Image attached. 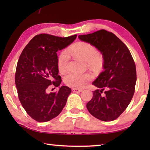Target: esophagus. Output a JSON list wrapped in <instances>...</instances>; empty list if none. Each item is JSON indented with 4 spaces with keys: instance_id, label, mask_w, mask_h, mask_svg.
<instances>
[{
    "instance_id": "1",
    "label": "esophagus",
    "mask_w": 150,
    "mask_h": 150,
    "mask_svg": "<svg viewBox=\"0 0 150 150\" xmlns=\"http://www.w3.org/2000/svg\"><path fill=\"white\" fill-rule=\"evenodd\" d=\"M83 89H77V88H73L72 89V91L73 92H81L83 91Z\"/></svg>"
}]
</instances>
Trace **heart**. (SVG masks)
Instances as JSON below:
<instances>
[{"mask_svg":"<svg viewBox=\"0 0 150 150\" xmlns=\"http://www.w3.org/2000/svg\"><path fill=\"white\" fill-rule=\"evenodd\" d=\"M69 53L75 57L87 62L89 66L96 67L100 66L103 62L101 54L96 52V49L89 42L80 41L72 44L67 51H62L58 57L57 67L61 74L67 71L69 61ZM92 79V76L89 74L69 73L64 76V83L71 88H81Z\"/></svg>","mask_w":150,"mask_h":150,"instance_id":"obj_1","label":"heart"}]
</instances>
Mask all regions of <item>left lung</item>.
Masks as SVG:
<instances>
[{
    "mask_svg": "<svg viewBox=\"0 0 150 150\" xmlns=\"http://www.w3.org/2000/svg\"><path fill=\"white\" fill-rule=\"evenodd\" d=\"M78 38L96 47L104 59V71L93 83L99 89L93 91L86 107L98 120H115L128 107L134 93L137 70L133 58L126 45L111 32L101 29Z\"/></svg>",
    "mask_w": 150,
    "mask_h": 150,
    "instance_id": "1",
    "label": "left lung"
}]
</instances>
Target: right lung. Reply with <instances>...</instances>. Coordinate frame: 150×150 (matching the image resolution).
<instances>
[{"instance_id": "add662e5", "label": "right lung", "mask_w": 150, "mask_h": 150, "mask_svg": "<svg viewBox=\"0 0 150 150\" xmlns=\"http://www.w3.org/2000/svg\"><path fill=\"white\" fill-rule=\"evenodd\" d=\"M77 35L66 38L40 34L23 49L17 62L15 83L19 101L26 112L34 120L46 122L60 114L71 89L62 86L57 91L47 93L50 86L58 87L57 52L69 46Z\"/></svg>"}]
</instances>
